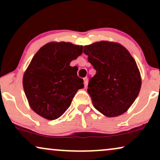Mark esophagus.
I'll list each match as a JSON object with an SVG mask.
<instances>
[{
	"label": "esophagus",
	"instance_id": "34e87169",
	"mask_svg": "<svg viewBox=\"0 0 160 160\" xmlns=\"http://www.w3.org/2000/svg\"><path fill=\"white\" fill-rule=\"evenodd\" d=\"M83 80H84V85H85V86H87L88 78H83Z\"/></svg>",
	"mask_w": 160,
	"mask_h": 160
}]
</instances>
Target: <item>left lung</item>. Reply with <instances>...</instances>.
I'll use <instances>...</instances> for the list:
<instances>
[{
	"label": "left lung",
	"instance_id": "8db88e82",
	"mask_svg": "<svg viewBox=\"0 0 160 160\" xmlns=\"http://www.w3.org/2000/svg\"><path fill=\"white\" fill-rule=\"evenodd\" d=\"M83 52L96 71L88 84L93 105L108 117H118L131 107L140 92L141 78L135 59L115 42H95Z\"/></svg>",
	"mask_w": 160,
	"mask_h": 160
}]
</instances>
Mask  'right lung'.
I'll list each match as a JSON object with an SVG mask.
<instances>
[{
    "instance_id": "right-lung-1",
    "label": "right lung",
    "mask_w": 160,
    "mask_h": 160,
    "mask_svg": "<svg viewBox=\"0 0 160 160\" xmlns=\"http://www.w3.org/2000/svg\"><path fill=\"white\" fill-rule=\"evenodd\" d=\"M82 52V46L50 42L40 48L24 73L22 84L31 108L47 120L63 114L71 105L83 80L70 63Z\"/></svg>"
}]
</instances>
